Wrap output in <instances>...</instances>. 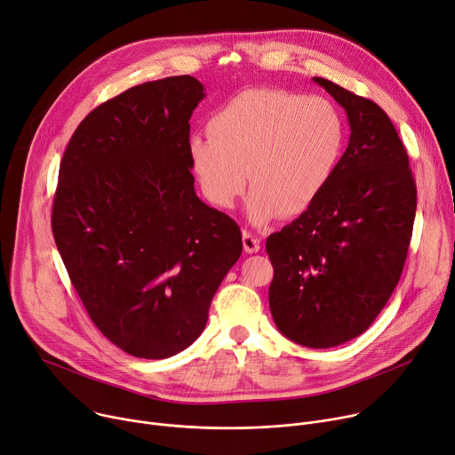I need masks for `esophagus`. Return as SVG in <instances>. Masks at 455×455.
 Here are the masks:
<instances>
[{
	"label": "esophagus",
	"mask_w": 455,
	"mask_h": 455,
	"mask_svg": "<svg viewBox=\"0 0 455 455\" xmlns=\"http://www.w3.org/2000/svg\"><path fill=\"white\" fill-rule=\"evenodd\" d=\"M243 249H244V252H249V254L259 252V249H261L259 237H256L249 230H243Z\"/></svg>",
	"instance_id": "34e87169"
}]
</instances>
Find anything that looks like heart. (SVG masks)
<instances>
[{
    "instance_id": "heart-1",
    "label": "heart",
    "mask_w": 455,
    "mask_h": 455,
    "mask_svg": "<svg viewBox=\"0 0 455 455\" xmlns=\"http://www.w3.org/2000/svg\"><path fill=\"white\" fill-rule=\"evenodd\" d=\"M211 138L188 140L190 169L203 196L232 209L246 185L252 223L305 212L332 180L347 141L334 101L286 89H249L209 119Z\"/></svg>"
}]
</instances>
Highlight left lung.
Masks as SVG:
<instances>
[{
    "mask_svg": "<svg viewBox=\"0 0 455 455\" xmlns=\"http://www.w3.org/2000/svg\"><path fill=\"white\" fill-rule=\"evenodd\" d=\"M347 112L350 140L308 209L270 234L268 303L279 332L308 348L347 343L374 323L401 277L418 190L387 112L314 77Z\"/></svg>",
    "mask_w": 455,
    "mask_h": 455,
    "instance_id": "left-lung-1",
    "label": "left lung"
}]
</instances>
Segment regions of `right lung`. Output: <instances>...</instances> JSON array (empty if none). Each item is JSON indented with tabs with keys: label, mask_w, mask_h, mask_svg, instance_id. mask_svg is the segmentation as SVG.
<instances>
[{
	"label": "right lung",
	"mask_w": 455,
	"mask_h": 455,
	"mask_svg": "<svg viewBox=\"0 0 455 455\" xmlns=\"http://www.w3.org/2000/svg\"><path fill=\"white\" fill-rule=\"evenodd\" d=\"M192 76L132 87L96 107L60 164L52 234L100 332L134 357L190 347L243 251L241 230L194 190Z\"/></svg>",
	"instance_id": "obj_1"
}]
</instances>
